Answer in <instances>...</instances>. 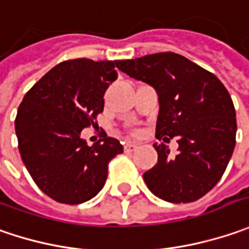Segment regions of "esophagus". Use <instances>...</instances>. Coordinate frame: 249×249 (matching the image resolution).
Returning <instances> with one entry per match:
<instances>
[{"instance_id": "obj_1", "label": "esophagus", "mask_w": 249, "mask_h": 249, "mask_svg": "<svg viewBox=\"0 0 249 249\" xmlns=\"http://www.w3.org/2000/svg\"><path fill=\"white\" fill-rule=\"evenodd\" d=\"M138 149V145L136 143H132V142H128L124 145V150L125 152H134Z\"/></svg>"}]
</instances>
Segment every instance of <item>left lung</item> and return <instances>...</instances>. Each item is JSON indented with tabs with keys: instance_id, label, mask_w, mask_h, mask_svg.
<instances>
[{
	"instance_id": "obj_1",
	"label": "left lung",
	"mask_w": 249,
	"mask_h": 249,
	"mask_svg": "<svg viewBox=\"0 0 249 249\" xmlns=\"http://www.w3.org/2000/svg\"><path fill=\"white\" fill-rule=\"evenodd\" d=\"M117 68L156 90V138L166 142L177 136L176 156L164 143L153 145L157 164L143 174L147 188L171 203L202 198L222 178L235 146V110L227 89L212 72L176 53L118 61Z\"/></svg>"
}]
</instances>
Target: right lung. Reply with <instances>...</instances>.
I'll return each mask as SVG.
<instances>
[{
	"mask_svg": "<svg viewBox=\"0 0 249 249\" xmlns=\"http://www.w3.org/2000/svg\"><path fill=\"white\" fill-rule=\"evenodd\" d=\"M118 61H64L25 94L15 132L29 174L50 198L79 205L92 199L107 179L108 161L123 153L110 136L89 146L83 128L96 124L104 93L117 79Z\"/></svg>",
	"mask_w": 249,
	"mask_h": 249,
	"instance_id": "add662e5",
	"label": "right lung"
}]
</instances>
